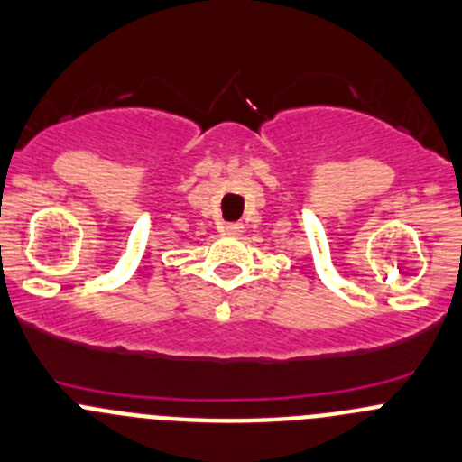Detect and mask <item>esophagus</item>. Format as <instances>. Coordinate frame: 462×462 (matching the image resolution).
I'll use <instances>...</instances> for the list:
<instances>
[{
  "mask_svg": "<svg viewBox=\"0 0 462 462\" xmlns=\"http://www.w3.org/2000/svg\"><path fill=\"white\" fill-rule=\"evenodd\" d=\"M223 235H230V236H239L241 232H244V226L241 223H226V226L221 227Z\"/></svg>",
  "mask_w": 462,
  "mask_h": 462,
  "instance_id": "esophagus-1",
  "label": "esophagus"
}]
</instances>
